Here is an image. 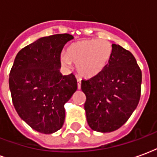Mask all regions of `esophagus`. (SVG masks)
I'll list each match as a JSON object with an SVG mask.
<instances>
[{
	"label": "esophagus",
	"mask_w": 157,
	"mask_h": 157,
	"mask_svg": "<svg viewBox=\"0 0 157 157\" xmlns=\"http://www.w3.org/2000/svg\"><path fill=\"white\" fill-rule=\"evenodd\" d=\"M81 84H82V81L81 79H77V88L81 89Z\"/></svg>",
	"instance_id": "obj_1"
}]
</instances>
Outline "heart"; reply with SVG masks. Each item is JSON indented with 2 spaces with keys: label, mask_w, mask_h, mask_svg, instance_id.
Instances as JSON below:
<instances>
[{
  "label": "heart",
  "mask_w": 157,
  "mask_h": 157,
  "mask_svg": "<svg viewBox=\"0 0 157 157\" xmlns=\"http://www.w3.org/2000/svg\"><path fill=\"white\" fill-rule=\"evenodd\" d=\"M113 54L112 44L104 39H89L72 44L66 55L60 57L62 65L69 67L76 65L78 74L82 77L95 76L109 64Z\"/></svg>",
  "instance_id": "heart-1"
}]
</instances>
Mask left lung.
<instances>
[{
  "mask_svg": "<svg viewBox=\"0 0 157 157\" xmlns=\"http://www.w3.org/2000/svg\"><path fill=\"white\" fill-rule=\"evenodd\" d=\"M112 46L105 68L82 81L87 123L92 129L102 133L124 124L138 105L141 92V71L134 55L120 45Z\"/></svg>",
  "mask_w": 157,
  "mask_h": 157,
  "instance_id": "obj_1",
  "label": "left lung"
}]
</instances>
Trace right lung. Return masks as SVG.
<instances>
[{
  "mask_svg": "<svg viewBox=\"0 0 157 157\" xmlns=\"http://www.w3.org/2000/svg\"><path fill=\"white\" fill-rule=\"evenodd\" d=\"M68 33L40 38L17 53L9 75L16 111L36 131L52 134L65 122V103L77 89L75 75H62L60 54Z\"/></svg>",
  "mask_w": 157,
  "mask_h": 157,
  "instance_id": "right-lung-1",
  "label": "right lung"
}]
</instances>
